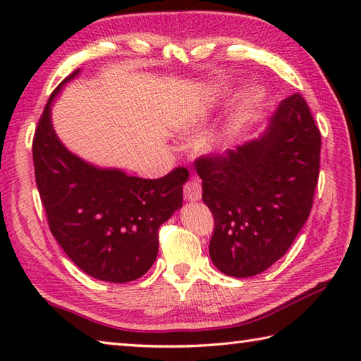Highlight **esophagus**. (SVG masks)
Wrapping results in <instances>:
<instances>
[{"instance_id":"34e87169","label":"esophagus","mask_w":361,"mask_h":361,"mask_svg":"<svg viewBox=\"0 0 361 361\" xmlns=\"http://www.w3.org/2000/svg\"><path fill=\"white\" fill-rule=\"evenodd\" d=\"M200 195H202V188H200L199 180H188L185 185V197L188 200H199Z\"/></svg>"}]
</instances>
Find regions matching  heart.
Wrapping results in <instances>:
<instances>
[{"label":"heart","mask_w":361,"mask_h":361,"mask_svg":"<svg viewBox=\"0 0 361 361\" xmlns=\"http://www.w3.org/2000/svg\"><path fill=\"white\" fill-rule=\"evenodd\" d=\"M262 100H264V92H262L259 87L247 89L245 94L242 95L239 105L234 109V113L231 114L228 124L224 126V129L219 133H212V135L204 138V148L212 151L228 145L231 140L237 135V132L245 126V122L252 119V116L256 113V109L259 108ZM199 122V116H189V119L186 121V127H195Z\"/></svg>","instance_id":"obj_1"}]
</instances>
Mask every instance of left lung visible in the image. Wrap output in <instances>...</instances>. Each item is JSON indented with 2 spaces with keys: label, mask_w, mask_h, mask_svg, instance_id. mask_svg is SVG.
<instances>
[{
  "label": "left lung",
  "mask_w": 361,
  "mask_h": 361,
  "mask_svg": "<svg viewBox=\"0 0 361 361\" xmlns=\"http://www.w3.org/2000/svg\"><path fill=\"white\" fill-rule=\"evenodd\" d=\"M320 148L307 103L293 94L258 140L195 159L202 200L215 219L210 258L223 274L252 277L288 252L312 209Z\"/></svg>",
  "instance_id": "obj_1"
}]
</instances>
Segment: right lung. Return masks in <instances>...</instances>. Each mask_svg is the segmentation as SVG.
<instances>
[{"mask_svg":"<svg viewBox=\"0 0 361 361\" xmlns=\"http://www.w3.org/2000/svg\"><path fill=\"white\" fill-rule=\"evenodd\" d=\"M51 94L33 137L35 178L49 229L75 264L90 277L124 283L154 264L157 231L183 205L188 170L176 167L157 180L84 162L60 143L51 124Z\"/></svg>","mask_w":361,"mask_h":361,"instance_id":"1","label":"right lung"}]
</instances>
